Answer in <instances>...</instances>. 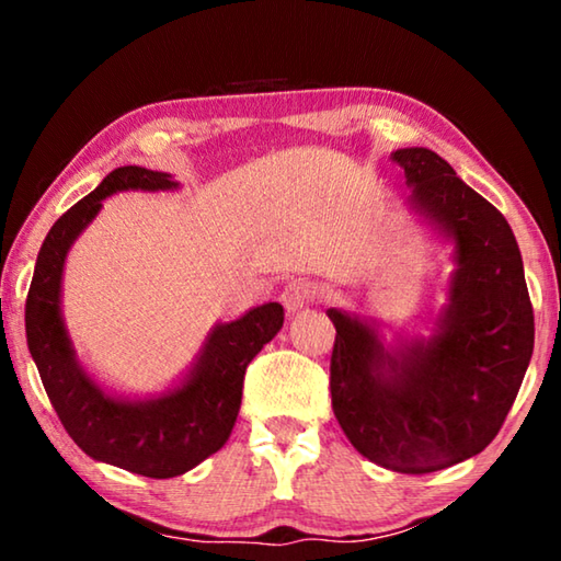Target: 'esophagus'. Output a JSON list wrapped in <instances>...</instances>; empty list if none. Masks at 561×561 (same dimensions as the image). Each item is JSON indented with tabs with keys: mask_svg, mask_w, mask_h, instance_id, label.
<instances>
[{
	"mask_svg": "<svg viewBox=\"0 0 561 561\" xmlns=\"http://www.w3.org/2000/svg\"><path fill=\"white\" fill-rule=\"evenodd\" d=\"M314 284L309 279H294L287 284V289L282 291V304L289 314H297V311H301L311 299H314Z\"/></svg>",
	"mask_w": 561,
	"mask_h": 561,
	"instance_id": "34e87169",
	"label": "esophagus"
}]
</instances>
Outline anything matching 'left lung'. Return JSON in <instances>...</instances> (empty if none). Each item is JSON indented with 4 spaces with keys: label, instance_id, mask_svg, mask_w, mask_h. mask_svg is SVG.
<instances>
[{
    "label": "left lung",
    "instance_id": "left-lung-1",
    "mask_svg": "<svg viewBox=\"0 0 561 561\" xmlns=\"http://www.w3.org/2000/svg\"><path fill=\"white\" fill-rule=\"evenodd\" d=\"M411 210L453 244L448 304L431 336L386 344L374 321L336 327L331 408L351 445L403 474L445 470L488 448L535 348V314L512 227L428 148H401Z\"/></svg>",
    "mask_w": 561,
    "mask_h": 561
}]
</instances>
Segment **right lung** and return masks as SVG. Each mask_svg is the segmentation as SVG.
Segmentation results:
<instances>
[{
  "label": "right lung",
  "instance_id": "right-lung-1",
  "mask_svg": "<svg viewBox=\"0 0 561 561\" xmlns=\"http://www.w3.org/2000/svg\"><path fill=\"white\" fill-rule=\"evenodd\" d=\"M178 187L173 175L158 170L140 165L113 170L91 195L54 222L36 257L26 297V344L66 433L89 458L156 480L193 470L222 448L240 413L247 366L284 324L277 301L215 324L187 374L168 391L148 398L111 393L83 368L61 314L69 250L101 213L106 197L126 190L158 193Z\"/></svg>",
  "mask_w": 561,
  "mask_h": 561
}]
</instances>
